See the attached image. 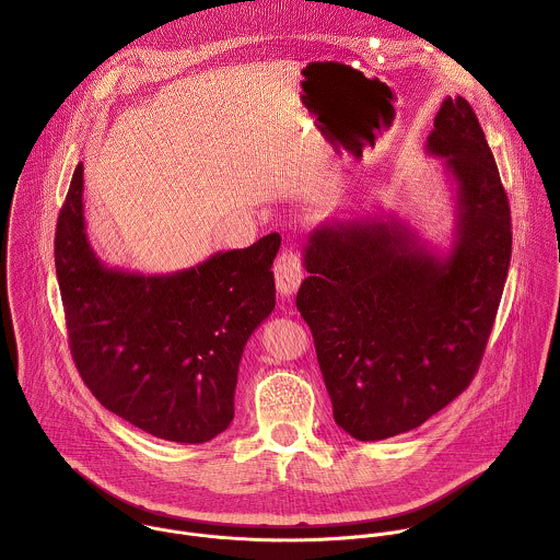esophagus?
<instances>
[{
    "mask_svg": "<svg viewBox=\"0 0 560 560\" xmlns=\"http://www.w3.org/2000/svg\"><path fill=\"white\" fill-rule=\"evenodd\" d=\"M275 281L281 299H290L299 290L303 281V268L292 250H283L275 261Z\"/></svg>",
    "mask_w": 560,
    "mask_h": 560,
    "instance_id": "esophagus-1",
    "label": "esophagus"
}]
</instances>
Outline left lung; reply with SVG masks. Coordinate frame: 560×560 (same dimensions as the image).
I'll list each match as a JSON object with an SVG mask.
<instances>
[{"label":"left lung","mask_w":560,"mask_h":560,"mask_svg":"<svg viewBox=\"0 0 560 560\" xmlns=\"http://www.w3.org/2000/svg\"><path fill=\"white\" fill-rule=\"evenodd\" d=\"M425 152L441 159L454 232L439 250L394 212L330 219L303 244L296 307L332 415L359 441L410 432L469 385L512 257V217L471 106L445 97Z\"/></svg>","instance_id":"left-lung-1"}]
</instances>
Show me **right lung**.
<instances>
[{
    "instance_id": "add662e5",
    "label": "right lung",
    "mask_w": 560,
    "mask_h": 560,
    "mask_svg": "<svg viewBox=\"0 0 560 560\" xmlns=\"http://www.w3.org/2000/svg\"><path fill=\"white\" fill-rule=\"evenodd\" d=\"M279 246L272 232L168 275L110 268L86 232L79 164L57 219L55 268L70 352L97 401L164 441L221 434L244 348L275 310Z\"/></svg>"
}]
</instances>
